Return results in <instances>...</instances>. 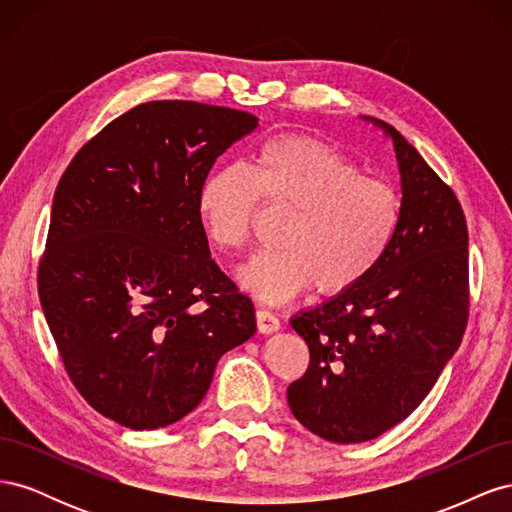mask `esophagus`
I'll use <instances>...</instances> for the list:
<instances>
[{"label":"esophagus","instance_id":"34e87169","mask_svg":"<svg viewBox=\"0 0 512 512\" xmlns=\"http://www.w3.org/2000/svg\"><path fill=\"white\" fill-rule=\"evenodd\" d=\"M256 322H258V331L265 333V335H271L275 331H280V318H277L271 309H265L260 307L256 312Z\"/></svg>","mask_w":512,"mask_h":512}]
</instances>
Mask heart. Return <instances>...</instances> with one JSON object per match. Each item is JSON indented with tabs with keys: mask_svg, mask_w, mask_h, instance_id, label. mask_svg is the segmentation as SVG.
<instances>
[{
	"mask_svg": "<svg viewBox=\"0 0 512 512\" xmlns=\"http://www.w3.org/2000/svg\"><path fill=\"white\" fill-rule=\"evenodd\" d=\"M258 196L290 207L282 245L260 250L237 269L243 288L286 301L318 286L342 292L359 284L389 252L401 203L393 185L361 175L344 153L301 134L258 145L247 164H224L200 181L196 211L209 239L239 250L250 235Z\"/></svg>",
	"mask_w": 512,
	"mask_h": 512,
	"instance_id": "1",
	"label": "heart"
}]
</instances>
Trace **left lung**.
Returning a JSON list of instances; mask_svg holds the SVG:
<instances>
[{
    "label": "left lung",
    "instance_id": "left-lung-1",
    "mask_svg": "<svg viewBox=\"0 0 512 512\" xmlns=\"http://www.w3.org/2000/svg\"><path fill=\"white\" fill-rule=\"evenodd\" d=\"M401 215L389 252L365 280L290 318L309 348L288 406L316 436L374 440L410 416L457 352L468 324V226L457 196L389 123Z\"/></svg>",
    "mask_w": 512,
    "mask_h": 512
}]
</instances>
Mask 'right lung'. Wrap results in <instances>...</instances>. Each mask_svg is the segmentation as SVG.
Returning <instances> with one entry per match:
<instances>
[{
  "label": "right lung",
  "instance_id": "right-lung-1",
  "mask_svg": "<svg viewBox=\"0 0 512 512\" xmlns=\"http://www.w3.org/2000/svg\"><path fill=\"white\" fill-rule=\"evenodd\" d=\"M256 126L235 108L147 102L91 138L57 185L40 303L76 389L123 427L181 421L220 356L256 333L196 211L200 181Z\"/></svg>",
  "mask_w": 512,
  "mask_h": 512
}]
</instances>
